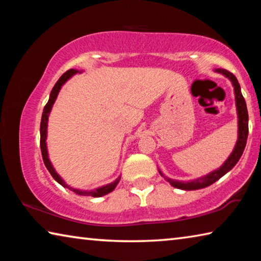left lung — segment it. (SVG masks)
I'll return each instance as SVG.
<instances>
[{
    "mask_svg": "<svg viewBox=\"0 0 261 261\" xmlns=\"http://www.w3.org/2000/svg\"><path fill=\"white\" fill-rule=\"evenodd\" d=\"M216 71L224 74V76L230 79L233 90H235V95H236V106H237V114H238V139L236 143V146L233 148L232 153L230 156L227 159V161L221 166L219 169L214 170L213 173L204 176V177L197 178L191 182H179V180H174L170 178L166 179L169 182L173 187L182 190H198L208 187V185L213 184L216 180L220 179L224 174H227L229 170H231L233 167H235L236 163L240 160L243 152H244L246 140H247V135H249V115H247V108L245 100L243 98L242 92H241V86L240 83H238L237 78L233 76L231 72H229L228 70L224 69H218ZM161 174V171H160ZM162 175V174H161ZM163 176V175H162Z\"/></svg>",
    "mask_w": 261,
    "mask_h": 261,
    "instance_id": "left-lung-1",
    "label": "left lung"
}]
</instances>
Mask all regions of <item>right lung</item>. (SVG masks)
Returning a JSON list of instances; mask_svg holds the SVG:
<instances>
[{
  "label": "right lung",
  "instance_id": "add662e5",
  "mask_svg": "<svg viewBox=\"0 0 261 261\" xmlns=\"http://www.w3.org/2000/svg\"><path fill=\"white\" fill-rule=\"evenodd\" d=\"M78 71L74 69H70L68 70L67 72H64L62 76L60 77L59 81L55 84V86L53 87V90L50 92V96H49V100H48V102L46 103L45 108H43V113H42V117H41V124H40V147H41V154H42V159H43V162H45V166L49 171L50 175L53 176V178H54L56 182H59L60 184L63 185L64 188H68L69 190H71L74 193L77 194H81V196H87V197H102L105 194H107L109 192H112L113 190L116 188L117 183L120 182V178L115 180V182L110 183L108 185H105L102 188H99V189H95V190H92V191H82V190H77V189H73L71 187H69V185L65 184L63 182V179H62L57 173L55 171L54 168H53L51 163L49 161V159H48V153H47V146H46V137H47V123H48V115L50 113V109L53 107V105H54L55 100L57 98V94H59V92L61 90V87L63 84L68 81V79L72 76V74L77 73Z\"/></svg>",
  "mask_w": 261,
  "mask_h": 261
}]
</instances>
